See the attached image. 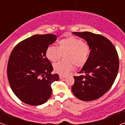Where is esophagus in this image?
<instances>
[{"instance_id":"obj_1","label":"esophagus","mask_w":125,"mask_h":125,"mask_svg":"<svg viewBox=\"0 0 125 125\" xmlns=\"http://www.w3.org/2000/svg\"><path fill=\"white\" fill-rule=\"evenodd\" d=\"M66 78V76H64V75H60V76H59V78H60V79H64V78Z\"/></svg>"}]
</instances>
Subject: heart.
Returning <instances> with one entry per match:
<instances>
[{
    "instance_id": "1",
    "label": "heart",
    "mask_w": 125,
    "mask_h": 125,
    "mask_svg": "<svg viewBox=\"0 0 125 125\" xmlns=\"http://www.w3.org/2000/svg\"><path fill=\"white\" fill-rule=\"evenodd\" d=\"M66 61H59L54 65V71L60 75H65L74 68L84 66L89 59L90 47L86 42L74 36H69L58 41V46H49L46 48V56L52 62L59 59L64 54Z\"/></svg>"
}]
</instances>
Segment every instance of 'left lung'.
<instances>
[{"instance_id":"left-lung-1","label":"left lung","mask_w":125,"mask_h":125,"mask_svg":"<svg viewBox=\"0 0 125 125\" xmlns=\"http://www.w3.org/2000/svg\"><path fill=\"white\" fill-rule=\"evenodd\" d=\"M74 34L86 41L90 54L86 64L74 76L71 88L74 95L84 101H93L104 95L113 84L119 69V57L116 49L106 37L89 32Z\"/></svg>"}]
</instances>
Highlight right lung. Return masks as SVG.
I'll return each instance as SVG.
<instances>
[{
	"instance_id": "right-lung-1",
	"label": "right lung",
	"mask_w": 125,
	"mask_h": 125,
	"mask_svg": "<svg viewBox=\"0 0 125 125\" xmlns=\"http://www.w3.org/2000/svg\"><path fill=\"white\" fill-rule=\"evenodd\" d=\"M56 39L54 34H36L20 42L11 52L7 64L9 82L24 103L41 105L51 96V84L59 79V75L51 74L53 68L46 50Z\"/></svg>"
}]
</instances>
